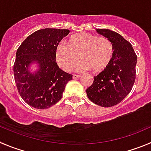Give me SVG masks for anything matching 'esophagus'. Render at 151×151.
<instances>
[{
  "label": "esophagus",
  "instance_id": "esophagus-1",
  "mask_svg": "<svg viewBox=\"0 0 151 151\" xmlns=\"http://www.w3.org/2000/svg\"><path fill=\"white\" fill-rule=\"evenodd\" d=\"M81 76L80 75H76V74H74L73 76V79H76V78H79V77H80Z\"/></svg>",
  "mask_w": 151,
  "mask_h": 151
}]
</instances>
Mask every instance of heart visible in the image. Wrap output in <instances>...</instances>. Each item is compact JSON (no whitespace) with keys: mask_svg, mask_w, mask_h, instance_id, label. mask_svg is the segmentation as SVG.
I'll return each instance as SVG.
<instances>
[{"mask_svg":"<svg viewBox=\"0 0 151 151\" xmlns=\"http://www.w3.org/2000/svg\"><path fill=\"white\" fill-rule=\"evenodd\" d=\"M114 53L113 45L106 38H99L89 33H79L70 37L68 45H58L56 48V61L65 71H70L78 63L80 56L83 62L79 70L99 73L111 62Z\"/></svg>","mask_w":151,"mask_h":151,"instance_id":"obj_1","label":"heart"}]
</instances>
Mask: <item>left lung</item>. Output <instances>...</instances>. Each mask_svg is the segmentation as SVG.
<instances>
[{
	"mask_svg": "<svg viewBox=\"0 0 151 151\" xmlns=\"http://www.w3.org/2000/svg\"><path fill=\"white\" fill-rule=\"evenodd\" d=\"M96 32L111 41L114 53L108 66L94 77L86 93L96 105L113 106L120 103L133 88L137 57L132 45L117 32L109 29H96Z\"/></svg>",
	"mask_w": 151,
	"mask_h": 151,
	"instance_id": "left-lung-1",
	"label": "left lung"
}]
</instances>
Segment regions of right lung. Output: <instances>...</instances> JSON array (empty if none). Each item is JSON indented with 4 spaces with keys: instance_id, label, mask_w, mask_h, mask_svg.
<instances>
[{
    "instance_id": "add662e5",
    "label": "right lung",
    "mask_w": 151,
    "mask_h": 151,
    "mask_svg": "<svg viewBox=\"0 0 151 151\" xmlns=\"http://www.w3.org/2000/svg\"><path fill=\"white\" fill-rule=\"evenodd\" d=\"M68 29L45 28L30 35L16 52L14 76L23 100L36 109H48L62 99L73 75L62 71L55 61L56 48ZM36 64L37 69L30 68Z\"/></svg>"
}]
</instances>
